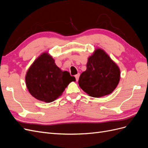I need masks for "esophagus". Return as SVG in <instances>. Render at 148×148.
Wrapping results in <instances>:
<instances>
[{
	"label": "esophagus",
	"mask_w": 148,
	"mask_h": 148,
	"mask_svg": "<svg viewBox=\"0 0 148 148\" xmlns=\"http://www.w3.org/2000/svg\"><path fill=\"white\" fill-rule=\"evenodd\" d=\"M75 77L76 78V80H77V81L78 82V79H79V73H78L77 75H76Z\"/></svg>",
	"instance_id": "1"
}]
</instances>
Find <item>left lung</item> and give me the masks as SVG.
I'll list each match as a JSON object with an SVG mask.
<instances>
[{"label":"left lung","mask_w":148,"mask_h":148,"mask_svg":"<svg viewBox=\"0 0 148 148\" xmlns=\"http://www.w3.org/2000/svg\"><path fill=\"white\" fill-rule=\"evenodd\" d=\"M87 69L79 78V86L89 96L101 97L112 92L120 79V70L104 50L97 48L88 58Z\"/></svg>","instance_id":"8db88e82"}]
</instances>
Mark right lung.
Masks as SVG:
<instances>
[{
	"mask_svg": "<svg viewBox=\"0 0 148 148\" xmlns=\"http://www.w3.org/2000/svg\"><path fill=\"white\" fill-rule=\"evenodd\" d=\"M67 71H62L47 52L42 53L31 65L25 75L26 85L31 95L45 102L59 98L71 82H75Z\"/></svg>",
	"mask_w": 148,
	"mask_h": 148,
	"instance_id": "1",
	"label": "right lung"
}]
</instances>
